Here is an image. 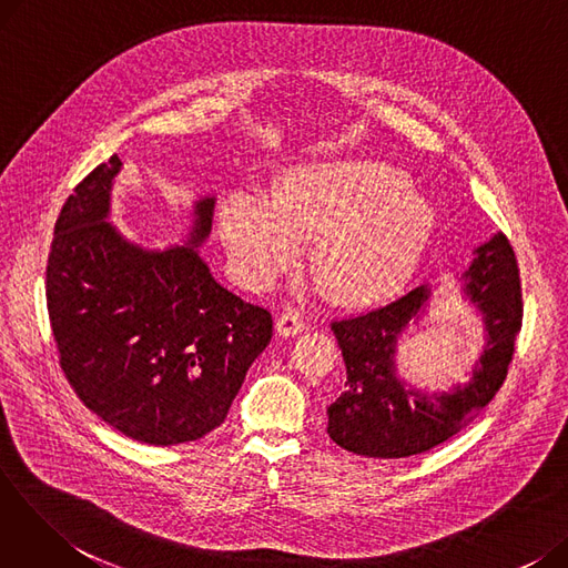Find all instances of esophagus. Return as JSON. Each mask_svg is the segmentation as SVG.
Segmentation results:
<instances>
[{"label":"esophagus","mask_w":568,"mask_h":568,"mask_svg":"<svg viewBox=\"0 0 568 568\" xmlns=\"http://www.w3.org/2000/svg\"><path fill=\"white\" fill-rule=\"evenodd\" d=\"M306 326H308L306 320L300 313H294V311H285L276 320L278 336H296V334L306 332Z\"/></svg>","instance_id":"obj_1"}]
</instances>
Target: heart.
<instances>
[{"instance_id": "b5f03b06", "label": "heart", "mask_w": 568, "mask_h": 568, "mask_svg": "<svg viewBox=\"0 0 568 568\" xmlns=\"http://www.w3.org/2000/svg\"><path fill=\"white\" fill-rule=\"evenodd\" d=\"M435 227L430 204L405 174L373 161L296 168L278 195L257 186L232 191L221 234L236 274L272 285L315 239V260L345 304H373L403 287L419 266Z\"/></svg>"}]
</instances>
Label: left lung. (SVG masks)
Listing matches in <instances>:
<instances>
[{"label":"left lung","mask_w":568,"mask_h":568,"mask_svg":"<svg viewBox=\"0 0 568 568\" xmlns=\"http://www.w3.org/2000/svg\"><path fill=\"white\" fill-rule=\"evenodd\" d=\"M465 294L484 313L488 343L465 386L449 394H419L396 377V341L424 311L422 285L382 308L332 322L345 362V392L329 405L326 433L345 452L368 458L426 454L469 426L495 398L514 359L523 326L520 268L514 246L495 234L474 251Z\"/></svg>","instance_id":"obj_1"}]
</instances>
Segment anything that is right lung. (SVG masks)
<instances>
[{
  "mask_svg": "<svg viewBox=\"0 0 568 568\" xmlns=\"http://www.w3.org/2000/svg\"><path fill=\"white\" fill-rule=\"evenodd\" d=\"M110 156L73 189L45 266L52 336L71 389L131 439L172 446L219 428L274 320L214 281L195 251L214 197L195 204L191 246L146 251L105 219Z\"/></svg>",
  "mask_w": 568,
  "mask_h": 568,
  "instance_id": "1",
  "label": "right lung"
}]
</instances>
